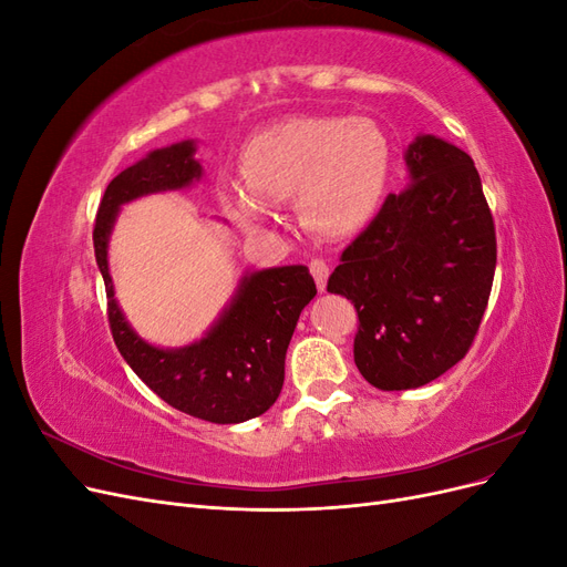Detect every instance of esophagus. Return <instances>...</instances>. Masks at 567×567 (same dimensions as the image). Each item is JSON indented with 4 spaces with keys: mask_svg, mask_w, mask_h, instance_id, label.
Instances as JSON below:
<instances>
[{
    "mask_svg": "<svg viewBox=\"0 0 567 567\" xmlns=\"http://www.w3.org/2000/svg\"><path fill=\"white\" fill-rule=\"evenodd\" d=\"M310 271H312V277H315V281H317V288L319 290H326V281H329V265H326L323 260H312L310 262Z\"/></svg>",
    "mask_w": 567,
    "mask_h": 567,
    "instance_id": "obj_1",
    "label": "esophagus"
}]
</instances>
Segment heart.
<instances>
[{
	"instance_id": "heart-1",
	"label": "heart",
	"mask_w": 567,
	"mask_h": 567,
	"mask_svg": "<svg viewBox=\"0 0 567 567\" xmlns=\"http://www.w3.org/2000/svg\"><path fill=\"white\" fill-rule=\"evenodd\" d=\"M244 177L225 179L219 200L246 227L271 219L269 203L298 196L305 225L348 236L369 225L385 196L390 144L364 117L300 115L255 134L241 153Z\"/></svg>"
}]
</instances>
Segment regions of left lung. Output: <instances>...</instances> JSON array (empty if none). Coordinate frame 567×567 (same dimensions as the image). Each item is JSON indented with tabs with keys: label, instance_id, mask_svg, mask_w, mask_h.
<instances>
[{
	"label": "left lung",
	"instance_id": "obj_1",
	"mask_svg": "<svg viewBox=\"0 0 567 567\" xmlns=\"http://www.w3.org/2000/svg\"><path fill=\"white\" fill-rule=\"evenodd\" d=\"M404 161L411 186L385 198L326 286L354 302V364L379 390L421 388L466 357L496 267L494 219L468 153L421 134Z\"/></svg>",
	"mask_w": 567,
	"mask_h": 567
}]
</instances>
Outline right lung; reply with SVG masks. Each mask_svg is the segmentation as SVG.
Masks as SVG:
<instances>
[{"mask_svg": "<svg viewBox=\"0 0 567 567\" xmlns=\"http://www.w3.org/2000/svg\"><path fill=\"white\" fill-rule=\"evenodd\" d=\"M194 153V142L156 148L106 186L94 225V255L106 284L111 333L132 371L188 416L244 423L265 414L284 388L288 342L305 305L317 296L310 269L288 265L246 274L213 329L175 350L151 346L134 333L117 307L109 271V238L120 205L192 186L203 175Z\"/></svg>", "mask_w": 567, "mask_h": 567, "instance_id": "right-lung-1", "label": "right lung"}]
</instances>
